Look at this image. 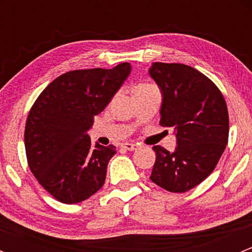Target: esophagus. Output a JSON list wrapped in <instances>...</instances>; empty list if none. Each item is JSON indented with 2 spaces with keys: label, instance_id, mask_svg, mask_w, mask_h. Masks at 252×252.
<instances>
[{
  "label": "esophagus",
  "instance_id": "obj_1",
  "mask_svg": "<svg viewBox=\"0 0 252 252\" xmlns=\"http://www.w3.org/2000/svg\"><path fill=\"white\" fill-rule=\"evenodd\" d=\"M122 146H123L126 150H128V151H134V150L138 149L139 145L138 144H133V142H124Z\"/></svg>",
  "mask_w": 252,
  "mask_h": 252
}]
</instances>
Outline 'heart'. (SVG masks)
<instances>
[{"label":"heart","mask_w":252,"mask_h":252,"mask_svg":"<svg viewBox=\"0 0 252 252\" xmlns=\"http://www.w3.org/2000/svg\"><path fill=\"white\" fill-rule=\"evenodd\" d=\"M139 86H142V85H139Z\"/></svg>","instance_id":"heart-1"}]
</instances>
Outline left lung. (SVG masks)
<instances>
[{
	"mask_svg": "<svg viewBox=\"0 0 252 252\" xmlns=\"http://www.w3.org/2000/svg\"><path fill=\"white\" fill-rule=\"evenodd\" d=\"M162 94V126H173V152L154 146L150 179L171 192H185L213 172L228 144L229 117L220 89L195 68L152 63L149 69Z\"/></svg>",
	"mask_w": 252,
	"mask_h": 252,
	"instance_id": "8db88e82",
	"label": "left lung"
}]
</instances>
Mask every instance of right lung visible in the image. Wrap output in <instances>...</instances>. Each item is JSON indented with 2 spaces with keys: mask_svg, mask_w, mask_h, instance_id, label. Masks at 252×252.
Returning a JSON list of instances; mask_svg holds the SVG:
<instances>
[{
  "mask_svg": "<svg viewBox=\"0 0 252 252\" xmlns=\"http://www.w3.org/2000/svg\"><path fill=\"white\" fill-rule=\"evenodd\" d=\"M131 72L80 69L56 78L40 94L25 124V152L37 182L63 204H78L102 188L116 146L91 144L88 130Z\"/></svg>",
  "mask_w": 252,
  "mask_h": 252,
  "instance_id": "1",
  "label": "right lung"
}]
</instances>
